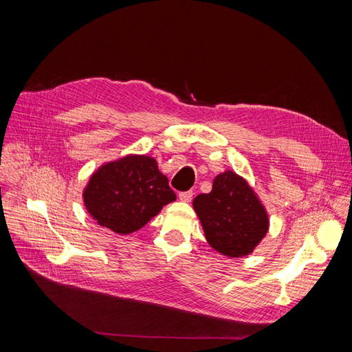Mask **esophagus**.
Returning <instances> with one entry per match:
<instances>
[{
  "label": "esophagus",
  "instance_id": "34e87169",
  "mask_svg": "<svg viewBox=\"0 0 352 352\" xmlns=\"http://www.w3.org/2000/svg\"><path fill=\"white\" fill-rule=\"evenodd\" d=\"M193 197V193L189 190V192H182L179 193V199L182 200V202H190Z\"/></svg>",
  "mask_w": 352,
  "mask_h": 352
}]
</instances>
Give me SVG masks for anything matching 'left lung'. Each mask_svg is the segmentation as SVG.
Segmentation results:
<instances>
[{
    "label": "left lung",
    "instance_id": "left-lung-1",
    "mask_svg": "<svg viewBox=\"0 0 352 352\" xmlns=\"http://www.w3.org/2000/svg\"><path fill=\"white\" fill-rule=\"evenodd\" d=\"M208 243L229 258L252 254L270 230V216L248 180L233 170L213 179L212 190L193 199Z\"/></svg>",
    "mask_w": 352,
    "mask_h": 352
}]
</instances>
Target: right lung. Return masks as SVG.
Instances as JSON below:
<instances>
[{
    "label": "right lung",
    "instance_id": "obj_1",
    "mask_svg": "<svg viewBox=\"0 0 352 352\" xmlns=\"http://www.w3.org/2000/svg\"><path fill=\"white\" fill-rule=\"evenodd\" d=\"M175 200L156 159L146 155H127L103 163L82 190V202L93 219L119 235L142 229Z\"/></svg>",
    "mask_w": 352,
    "mask_h": 352
}]
</instances>
